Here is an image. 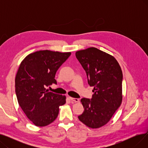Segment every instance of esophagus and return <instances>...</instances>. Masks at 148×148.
Returning a JSON list of instances; mask_svg holds the SVG:
<instances>
[{
	"mask_svg": "<svg viewBox=\"0 0 148 148\" xmlns=\"http://www.w3.org/2000/svg\"><path fill=\"white\" fill-rule=\"evenodd\" d=\"M69 98L70 100L71 101L74 102V103L79 102V99L78 98H73V97H69Z\"/></svg>",
	"mask_w": 148,
	"mask_h": 148,
	"instance_id": "obj_1",
	"label": "esophagus"
}]
</instances>
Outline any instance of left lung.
Listing matches in <instances>:
<instances>
[{
  "mask_svg": "<svg viewBox=\"0 0 148 148\" xmlns=\"http://www.w3.org/2000/svg\"><path fill=\"white\" fill-rule=\"evenodd\" d=\"M75 56L94 86L91 99L83 98L84 108L78 116L87 127L96 129L110 121L122 101V71L114 56L95 47L77 51Z\"/></svg>",
  "mask_w": 148,
  "mask_h": 148,
  "instance_id": "left-lung-1",
  "label": "left lung"
}]
</instances>
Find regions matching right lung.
Instances as JSON below:
<instances>
[{"label": "right lung", "mask_w": 148, "mask_h": 148, "mask_svg": "<svg viewBox=\"0 0 148 148\" xmlns=\"http://www.w3.org/2000/svg\"><path fill=\"white\" fill-rule=\"evenodd\" d=\"M71 54L51 50L30 53L20 64L15 79L18 103L27 118L35 126L45 127L55 120L59 107L66 103V96L46 89L53 83L56 71Z\"/></svg>", "instance_id": "1"}]
</instances>
